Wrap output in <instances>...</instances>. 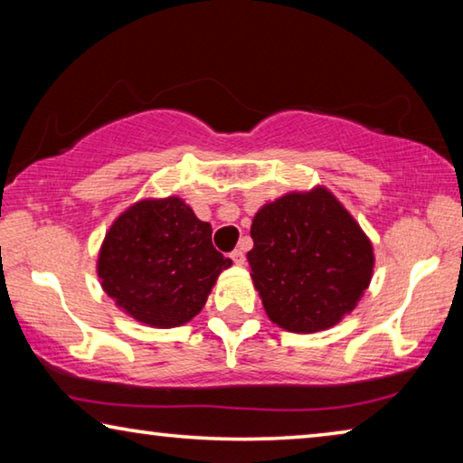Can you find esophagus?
<instances>
[{
  "label": "esophagus",
  "instance_id": "obj_1",
  "mask_svg": "<svg viewBox=\"0 0 463 463\" xmlns=\"http://www.w3.org/2000/svg\"><path fill=\"white\" fill-rule=\"evenodd\" d=\"M231 257H232V261L237 263V265L245 263V253H242V249H234L232 253H231Z\"/></svg>",
  "mask_w": 463,
  "mask_h": 463
}]
</instances>
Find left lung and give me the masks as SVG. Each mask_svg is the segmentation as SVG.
<instances>
[{"instance_id":"8db88e82","label":"left lung","mask_w":463,"mask_h":463,"mask_svg":"<svg viewBox=\"0 0 463 463\" xmlns=\"http://www.w3.org/2000/svg\"><path fill=\"white\" fill-rule=\"evenodd\" d=\"M250 239V278L271 323L286 331L335 326L370 286L372 242L326 187L265 203Z\"/></svg>"}]
</instances>
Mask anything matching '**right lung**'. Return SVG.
I'll return each mask as SVG.
<instances>
[{
  "mask_svg": "<svg viewBox=\"0 0 463 463\" xmlns=\"http://www.w3.org/2000/svg\"><path fill=\"white\" fill-rule=\"evenodd\" d=\"M232 261L213 245V226L169 195L140 200L116 218L98 257L104 292L138 323L179 326L206 304Z\"/></svg>",
  "mask_w": 463,
  "mask_h": 463,
  "instance_id": "obj_1",
  "label": "right lung"
}]
</instances>
